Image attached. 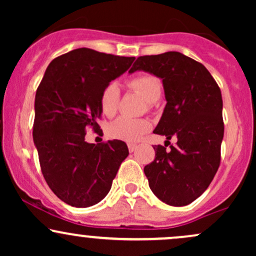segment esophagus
Returning <instances> with one entry per match:
<instances>
[{
	"mask_svg": "<svg viewBox=\"0 0 256 256\" xmlns=\"http://www.w3.org/2000/svg\"><path fill=\"white\" fill-rule=\"evenodd\" d=\"M128 152H134L137 149V144H134V143H128Z\"/></svg>",
	"mask_w": 256,
	"mask_h": 256,
	"instance_id": "esophagus-1",
	"label": "esophagus"
}]
</instances>
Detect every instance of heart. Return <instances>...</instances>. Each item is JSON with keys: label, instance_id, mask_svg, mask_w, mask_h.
Returning <instances> with one entry per match:
<instances>
[{"label": "heart", "instance_id": "b5f03b06", "mask_svg": "<svg viewBox=\"0 0 256 256\" xmlns=\"http://www.w3.org/2000/svg\"><path fill=\"white\" fill-rule=\"evenodd\" d=\"M131 89L136 90L144 98L149 104L158 101L162 94V85L156 77L152 74H140L131 78L128 82ZM120 101L119 86L116 82L108 83L102 90L100 96V107L102 113L112 116L116 113ZM152 122L148 119H131L128 116H119L108 126V134L112 138L126 140V142H137L146 132L150 131Z\"/></svg>", "mask_w": 256, "mask_h": 256}]
</instances>
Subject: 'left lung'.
<instances>
[{
    "mask_svg": "<svg viewBox=\"0 0 256 256\" xmlns=\"http://www.w3.org/2000/svg\"><path fill=\"white\" fill-rule=\"evenodd\" d=\"M137 70L162 79L167 101L154 134L168 140L165 146H154L155 158L144 167L146 177L161 201L186 206L204 192L219 168L224 137L222 91L204 64L178 52L137 58L128 72ZM172 136L178 143L166 151Z\"/></svg>",
    "mask_w": 256,
    "mask_h": 256,
    "instance_id": "8db88e82",
    "label": "left lung"
}]
</instances>
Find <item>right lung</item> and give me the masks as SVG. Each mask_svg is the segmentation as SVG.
Here are the masks:
<instances>
[{"label":"right lung","mask_w":256,"mask_h":256,"mask_svg":"<svg viewBox=\"0 0 256 256\" xmlns=\"http://www.w3.org/2000/svg\"><path fill=\"white\" fill-rule=\"evenodd\" d=\"M134 60L74 49L55 58L38 85L32 134L43 177L64 204L85 208L104 198L128 155L122 140L86 143L85 131L100 130L102 90Z\"/></svg>","instance_id":"add662e5"}]
</instances>
